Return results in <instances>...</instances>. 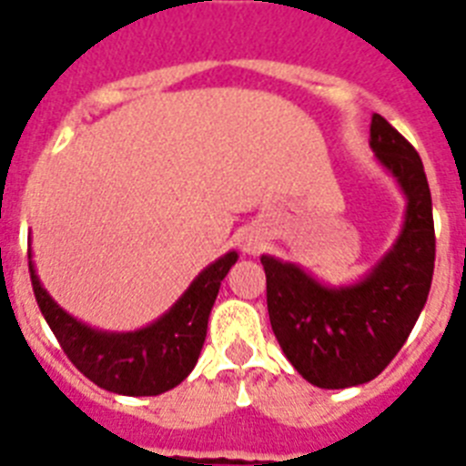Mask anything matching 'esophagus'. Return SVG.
<instances>
[{
    "label": "esophagus",
    "instance_id": "34e87169",
    "mask_svg": "<svg viewBox=\"0 0 466 466\" xmlns=\"http://www.w3.org/2000/svg\"><path fill=\"white\" fill-rule=\"evenodd\" d=\"M242 249L248 252V255H257L261 249V238L257 233H248V236L242 238Z\"/></svg>",
    "mask_w": 466,
    "mask_h": 466
}]
</instances>
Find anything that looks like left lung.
<instances>
[{
  "instance_id": "obj_1",
  "label": "left lung",
  "mask_w": 466,
  "mask_h": 466,
  "mask_svg": "<svg viewBox=\"0 0 466 466\" xmlns=\"http://www.w3.org/2000/svg\"><path fill=\"white\" fill-rule=\"evenodd\" d=\"M369 145L405 192L407 211L398 240L367 279L329 288L298 264L261 255L276 340L302 379L319 388L376 379L405 345L431 290L436 233L424 164L379 114Z\"/></svg>"
}]
</instances>
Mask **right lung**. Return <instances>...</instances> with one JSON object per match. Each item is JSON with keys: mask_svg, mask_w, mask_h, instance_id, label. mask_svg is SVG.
Masks as SVG:
<instances>
[{"mask_svg": "<svg viewBox=\"0 0 466 466\" xmlns=\"http://www.w3.org/2000/svg\"><path fill=\"white\" fill-rule=\"evenodd\" d=\"M236 261L238 252H228L209 264L164 317L130 333L90 329L73 319L42 288L33 261L28 267L42 317L80 374L104 390L140 398L167 393L195 369L205 345L209 311L221 280Z\"/></svg>", "mask_w": 466, "mask_h": 466, "instance_id": "obj_1", "label": "right lung"}]
</instances>
